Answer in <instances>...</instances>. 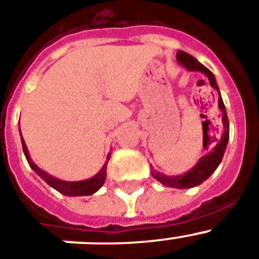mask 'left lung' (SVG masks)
Wrapping results in <instances>:
<instances>
[{
	"label": "left lung",
	"mask_w": 259,
	"mask_h": 259,
	"mask_svg": "<svg viewBox=\"0 0 259 259\" xmlns=\"http://www.w3.org/2000/svg\"><path fill=\"white\" fill-rule=\"evenodd\" d=\"M176 60L179 61V64L185 66L188 70H190V71L203 72V74L208 78L211 85L219 92V108L222 112V125H224V132H222L221 138L214 141L217 142L214 148L212 149L211 152H208V154L203 156L202 158L198 161L197 165H195L192 170L185 172L184 175L167 176L165 175V174H161L158 172V171L153 170V167L151 166L152 176H153L156 180H158L161 184L166 185V187L178 188V189H187V188H194L197 187V185L202 184L203 181L207 180V179L214 172V170H216V168L219 167L220 163H221L222 157H224L225 149H226L229 141V118L228 113H226V108H225L224 101H222L221 93H220L219 85H217L214 75L212 74L211 70L207 69L204 65L200 64L197 59H194L192 55L184 52V51H179V52L176 53ZM203 147L207 149L204 139H203Z\"/></svg>",
	"instance_id": "obj_1"
}]
</instances>
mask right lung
Listing matches in <instances>:
<instances>
[{"mask_svg":"<svg viewBox=\"0 0 259 259\" xmlns=\"http://www.w3.org/2000/svg\"><path fill=\"white\" fill-rule=\"evenodd\" d=\"M20 137H21V146H23L24 154H25L29 166H30V167L33 168V170H34L35 172H37L38 175H39L40 178H42L43 180L50 185V187H52L53 189H56L57 192L61 193V194L69 195V197L91 195L100 189V188L103 185V183H105L106 170H107V162H108V159H110V154L107 156V161H106L103 167L100 170V172L97 174L96 176H93V178L88 179V180H83V181H64L48 175L46 171L40 170V168L38 167L33 161H31L30 156H29L28 148H26V144L23 139V135H21V132H20Z\"/></svg>","mask_w":259,"mask_h":259,"instance_id":"add662e5","label":"right lung"}]
</instances>
